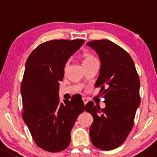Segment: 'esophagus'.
<instances>
[{
	"label": "esophagus",
	"mask_w": 157,
	"mask_h": 157,
	"mask_svg": "<svg viewBox=\"0 0 157 157\" xmlns=\"http://www.w3.org/2000/svg\"><path fill=\"white\" fill-rule=\"evenodd\" d=\"M83 103H84V105H86V104L88 102V99L86 98H83Z\"/></svg>",
	"instance_id": "34e87169"
}]
</instances>
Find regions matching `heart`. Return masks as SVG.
Listing matches in <instances>:
<instances>
[{
	"label": "heart",
	"mask_w": 157,
	"mask_h": 157,
	"mask_svg": "<svg viewBox=\"0 0 157 157\" xmlns=\"http://www.w3.org/2000/svg\"><path fill=\"white\" fill-rule=\"evenodd\" d=\"M82 57H83V64L84 65V64H87V63H89L90 62H93V61L94 60H97L96 58H95L94 56H92L91 54L88 53V52H85V53H83V55H82ZM67 66H68V64H66L65 67H64V70H67Z\"/></svg>",
	"instance_id": "heart-1"
}]
</instances>
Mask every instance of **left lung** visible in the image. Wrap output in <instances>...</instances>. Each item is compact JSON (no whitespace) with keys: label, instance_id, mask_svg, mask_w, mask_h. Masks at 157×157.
<instances>
[{"label":"left lung","instance_id":"1","mask_svg":"<svg viewBox=\"0 0 157 157\" xmlns=\"http://www.w3.org/2000/svg\"><path fill=\"white\" fill-rule=\"evenodd\" d=\"M87 45L101 60L95 87L105 98V108L89 101L85 110L93 116L90 137L95 147L112 150L121 146L131 132L136 109L140 105V82L132 59L119 45L106 39L93 40Z\"/></svg>","mask_w":157,"mask_h":157}]
</instances>
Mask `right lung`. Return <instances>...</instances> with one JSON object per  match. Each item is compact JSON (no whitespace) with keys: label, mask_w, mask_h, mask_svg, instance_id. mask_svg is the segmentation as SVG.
<instances>
[{"label":"right lung","mask_w":157,"mask_h":157,"mask_svg":"<svg viewBox=\"0 0 157 157\" xmlns=\"http://www.w3.org/2000/svg\"><path fill=\"white\" fill-rule=\"evenodd\" d=\"M84 43L83 39H54L40 44L26 61L21 85L22 118L35 143L56 153L70 145V132L85 106L81 96L59 101V86L68 59Z\"/></svg>","instance_id":"obj_1"}]
</instances>
